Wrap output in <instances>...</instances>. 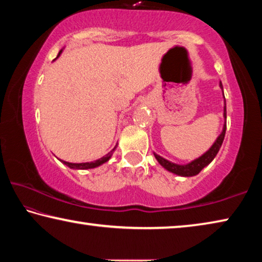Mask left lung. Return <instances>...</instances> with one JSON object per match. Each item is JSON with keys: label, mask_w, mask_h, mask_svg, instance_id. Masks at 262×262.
I'll use <instances>...</instances> for the list:
<instances>
[{"label": "left lung", "mask_w": 262, "mask_h": 262, "mask_svg": "<svg viewBox=\"0 0 262 262\" xmlns=\"http://www.w3.org/2000/svg\"><path fill=\"white\" fill-rule=\"evenodd\" d=\"M219 87H221L223 91L222 81H219ZM223 95H224V91H223ZM224 99H225V97H224ZM223 115H224V120H225V121H224L222 133L219 134L218 138L215 139L212 146L207 149V150L203 154L202 156H199L198 159L191 161L186 164H177V163H173V162H171V161H168L167 159H164V157L160 156L159 154L154 152V156H155L157 162H159V163L165 170H168L169 172H172L178 176L192 177V176L198 175V173L201 172L203 169L207 167V165H209L211 162L214 160V157L217 156L219 149H221V147H222L224 138H225V132H226V101L225 100H224V114Z\"/></svg>", "instance_id": "1"}]
</instances>
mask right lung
<instances>
[{
	"instance_id": "right-lung-1",
	"label": "right lung",
	"mask_w": 262,
	"mask_h": 262,
	"mask_svg": "<svg viewBox=\"0 0 262 262\" xmlns=\"http://www.w3.org/2000/svg\"><path fill=\"white\" fill-rule=\"evenodd\" d=\"M61 52H63V49H61L60 51H59V53H58L57 58L61 55ZM57 58H56V59H57ZM56 59H55V60H56ZM116 146H118V144H115V147H114L113 149H112V150H111L108 154H106L105 156H102L101 159L95 160V161H93V162H85V163H70V162H66V161H61V160H59V161L61 162V163L65 164V165H68V167H69V168H71V169H76V170H87V169H93V168L100 167L101 164L106 163V162H108V161H110V159L112 157V155H113V152H114V150H115Z\"/></svg>"
}]
</instances>
